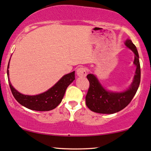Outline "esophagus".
Wrapping results in <instances>:
<instances>
[{"label":"esophagus","mask_w":151,"mask_h":151,"mask_svg":"<svg viewBox=\"0 0 151 151\" xmlns=\"http://www.w3.org/2000/svg\"><path fill=\"white\" fill-rule=\"evenodd\" d=\"M87 74V69L86 68H83V67H81V68H79L77 70V74L79 77H86Z\"/></svg>","instance_id":"obj_1"}]
</instances>
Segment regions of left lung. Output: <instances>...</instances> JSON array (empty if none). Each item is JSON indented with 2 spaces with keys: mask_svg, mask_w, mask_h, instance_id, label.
Here are the masks:
<instances>
[{
  "mask_svg": "<svg viewBox=\"0 0 151 151\" xmlns=\"http://www.w3.org/2000/svg\"><path fill=\"white\" fill-rule=\"evenodd\" d=\"M125 45L134 53V63L137 66L136 74L129 89L123 93H112L106 91L99 83L95 75H87L90 86L86 96V104L90 110L99 114H114L126 107L134 98L139 86L141 68L139 53L137 47L130 40L125 42Z\"/></svg>",
  "mask_w": 151,
  "mask_h": 151,
  "instance_id": "1",
  "label": "left lung"
}]
</instances>
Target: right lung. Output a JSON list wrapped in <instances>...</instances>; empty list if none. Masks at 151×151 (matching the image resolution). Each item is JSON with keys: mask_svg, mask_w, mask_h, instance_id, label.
<instances>
[{"mask_svg": "<svg viewBox=\"0 0 151 151\" xmlns=\"http://www.w3.org/2000/svg\"><path fill=\"white\" fill-rule=\"evenodd\" d=\"M8 68L9 63L7 70V77L9 75ZM74 79L75 78L74 71L64 75L56 84L47 91L37 95H26L19 93L13 88L9 80V85L13 96L19 104L29 109L45 111L53 109L61 102L67 88Z\"/></svg>", "mask_w": 151, "mask_h": 151, "instance_id": "1", "label": "right lung"}]
</instances>
